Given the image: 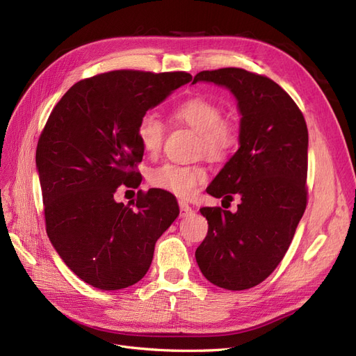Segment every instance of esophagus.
<instances>
[{
	"mask_svg": "<svg viewBox=\"0 0 356 356\" xmlns=\"http://www.w3.org/2000/svg\"><path fill=\"white\" fill-rule=\"evenodd\" d=\"M178 204H179V215H181V217H188V215L193 213V208L190 207L187 202L179 200Z\"/></svg>",
	"mask_w": 356,
	"mask_h": 356,
	"instance_id": "1",
	"label": "esophagus"
}]
</instances>
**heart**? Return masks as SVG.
I'll return each instance as SVG.
<instances>
[{"instance_id": "heart-1", "label": "heart", "mask_w": 356, "mask_h": 356, "mask_svg": "<svg viewBox=\"0 0 356 356\" xmlns=\"http://www.w3.org/2000/svg\"><path fill=\"white\" fill-rule=\"evenodd\" d=\"M221 105L211 99L195 96L181 102L174 117L182 124L199 134L197 153L212 161H225L232 157L241 141L239 123L232 117H222ZM138 141L148 156L160 153L165 143L166 127L154 114H145L138 122ZM207 169L202 165L165 163L152 169L148 181L154 188L178 197H190L207 181Z\"/></svg>"}]
</instances>
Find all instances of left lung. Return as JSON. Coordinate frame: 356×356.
Wrapping results in <instances>:
<instances>
[{"label":"left lung","instance_id":"1","mask_svg":"<svg viewBox=\"0 0 356 356\" xmlns=\"http://www.w3.org/2000/svg\"><path fill=\"white\" fill-rule=\"evenodd\" d=\"M225 86L238 99L241 147L207 193L238 211L200 208L208 234L196 261L209 282L241 291L261 284L282 261L307 204V143L303 113L272 79L242 68L200 71L193 83Z\"/></svg>","mask_w":356,"mask_h":356}]
</instances>
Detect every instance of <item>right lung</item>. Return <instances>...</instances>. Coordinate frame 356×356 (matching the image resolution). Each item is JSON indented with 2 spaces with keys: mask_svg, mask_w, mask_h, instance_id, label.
<instances>
[{
  "mask_svg": "<svg viewBox=\"0 0 356 356\" xmlns=\"http://www.w3.org/2000/svg\"><path fill=\"white\" fill-rule=\"evenodd\" d=\"M190 80L184 71H110L75 83L51 110L35 154L46 232L86 284L115 291L141 281L178 217L168 191L139 190L132 207L114 195L141 184L139 118Z\"/></svg>",
  "mask_w": 356,
  "mask_h": 356,
  "instance_id": "right-lung-1",
  "label": "right lung"
}]
</instances>
